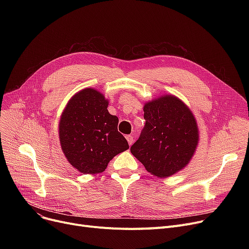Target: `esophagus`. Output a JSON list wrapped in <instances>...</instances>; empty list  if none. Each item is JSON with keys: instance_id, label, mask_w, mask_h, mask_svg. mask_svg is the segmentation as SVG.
<instances>
[{"instance_id": "esophagus-1", "label": "esophagus", "mask_w": 249, "mask_h": 249, "mask_svg": "<svg viewBox=\"0 0 249 249\" xmlns=\"http://www.w3.org/2000/svg\"><path fill=\"white\" fill-rule=\"evenodd\" d=\"M126 139H127V141H128V143H129V145H132V143H133V141H134L133 136H132V135H127V136H126Z\"/></svg>"}]
</instances>
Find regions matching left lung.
Wrapping results in <instances>:
<instances>
[{"label":"left lung","mask_w":249,"mask_h":249,"mask_svg":"<svg viewBox=\"0 0 249 249\" xmlns=\"http://www.w3.org/2000/svg\"><path fill=\"white\" fill-rule=\"evenodd\" d=\"M145 125L130 148L146 171L169 177L184 168L199 140L197 123L191 110L175 96H163L145 104Z\"/></svg>","instance_id":"8db88e82"}]
</instances>
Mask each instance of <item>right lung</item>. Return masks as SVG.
Returning <instances> with one entry per match:
<instances>
[{
	"label": "right lung",
	"instance_id": "1",
	"mask_svg": "<svg viewBox=\"0 0 249 249\" xmlns=\"http://www.w3.org/2000/svg\"><path fill=\"white\" fill-rule=\"evenodd\" d=\"M108 101L94 89H85L68 103L59 122V140L65 158L83 174H98L109 161L129 148L118 131V117Z\"/></svg>",
	"mask_w": 249,
	"mask_h": 249
}]
</instances>
